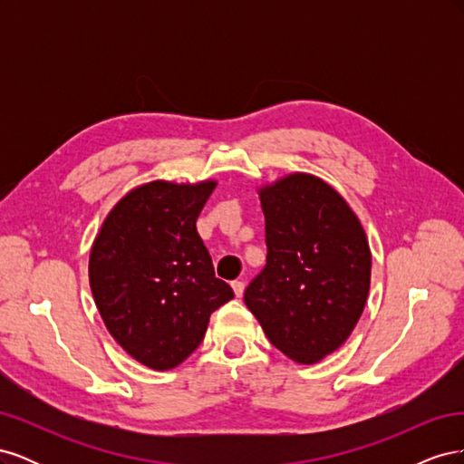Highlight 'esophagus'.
<instances>
[{"mask_svg":"<svg viewBox=\"0 0 464 464\" xmlns=\"http://www.w3.org/2000/svg\"><path fill=\"white\" fill-rule=\"evenodd\" d=\"M232 288H234V294H236V298H242V296H244V290H246V285L242 283V280H234V283H232Z\"/></svg>","mask_w":464,"mask_h":464,"instance_id":"34e87169","label":"esophagus"}]
</instances>
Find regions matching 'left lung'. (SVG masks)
I'll list each match as a JSON object with an SVG mask.
<instances>
[{
	"label": "left lung",
	"mask_w": 464,
	"mask_h": 464,
	"mask_svg": "<svg viewBox=\"0 0 464 464\" xmlns=\"http://www.w3.org/2000/svg\"><path fill=\"white\" fill-rule=\"evenodd\" d=\"M259 199L266 265L244 302L280 353L315 363L344 344L366 305V232L341 193L312 174L280 178Z\"/></svg>",
	"instance_id": "1"
}]
</instances>
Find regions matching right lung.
Masks as SVG:
<instances>
[{"instance_id": "right-lung-1", "label": "right lung", "mask_w": 464, "mask_h": 464, "mask_svg": "<svg viewBox=\"0 0 464 464\" xmlns=\"http://www.w3.org/2000/svg\"><path fill=\"white\" fill-rule=\"evenodd\" d=\"M215 188V179L149 181L123 195L94 237V304L116 343L150 370L179 366L210 314L234 298L195 228Z\"/></svg>"}]
</instances>
